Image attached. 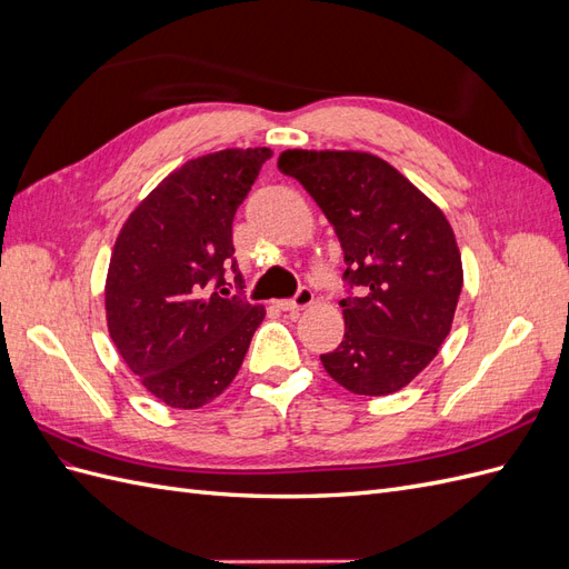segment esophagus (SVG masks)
<instances>
[{
	"label": "esophagus",
	"instance_id": "obj_1",
	"mask_svg": "<svg viewBox=\"0 0 569 569\" xmlns=\"http://www.w3.org/2000/svg\"><path fill=\"white\" fill-rule=\"evenodd\" d=\"M313 301H316V295L311 289H299L297 291V297L295 299H287V301H280L278 306L282 308V311H287V313H295V311H303V308H308V306H313Z\"/></svg>",
	"mask_w": 569,
	"mask_h": 569
}]
</instances>
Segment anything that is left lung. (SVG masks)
Listing matches in <instances>:
<instances>
[{
  "instance_id": "left-lung-1",
  "label": "left lung",
  "mask_w": 569,
  "mask_h": 569,
  "mask_svg": "<svg viewBox=\"0 0 569 569\" xmlns=\"http://www.w3.org/2000/svg\"><path fill=\"white\" fill-rule=\"evenodd\" d=\"M280 173L297 178L332 222L343 278V339L320 360L360 396L403 389L449 337L462 261L449 218L391 163L368 151L287 149Z\"/></svg>"
}]
</instances>
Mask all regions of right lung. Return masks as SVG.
<instances>
[{"mask_svg":"<svg viewBox=\"0 0 569 569\" xmlns=\"http://www.w3.org/2000/svg\"><path fill=\"white\" fill-rule=\"evenodd\" d=\"M270 157L268 147H249L182 163L116 237L104 287L109 335L137 380L170 408L218 399L266 318L263 306L228 297L226 268L232 263L242 289L232 220Z\"/></svg>","mask_w":569,"mask_h":569,"instance_id":"1","label":"right lung"}]
</instances>
